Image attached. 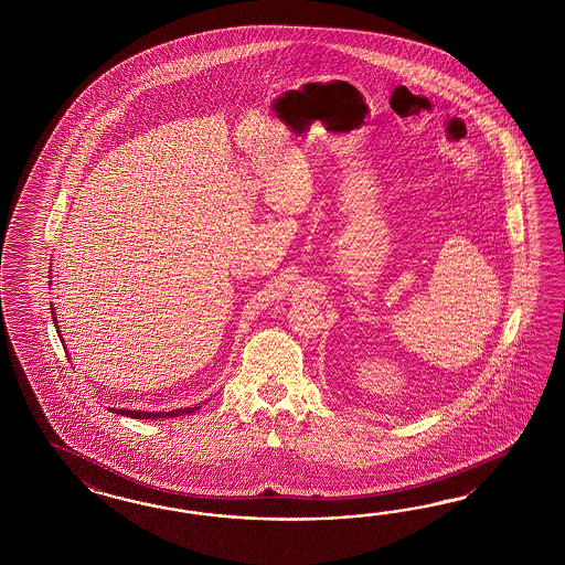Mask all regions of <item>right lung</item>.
Wrapping results in <instances>:
<instances>
[{"instance_id": "right-lung-1", "label": "right lung", "mask_w": 565, "mask_h": 565, "mask_svg": "<svg viewBox=\"0 0 565 565\" xmlns=\"http://www.w3.org/2000/svg\"><path fill=\"white\" fill-rule=\"evenodd\" d=\"M51 316H53V323H55V328H60L57 322H55V311H53V307H51ZM60 332V330H57ZM200 406L194 404V406H185V408H178V411H152V413H148V411H128V408H109V411H114L115 415H124V417H131V419H171V417H179V415H190V413H195Z\"/></svg>"}]
</instances>
